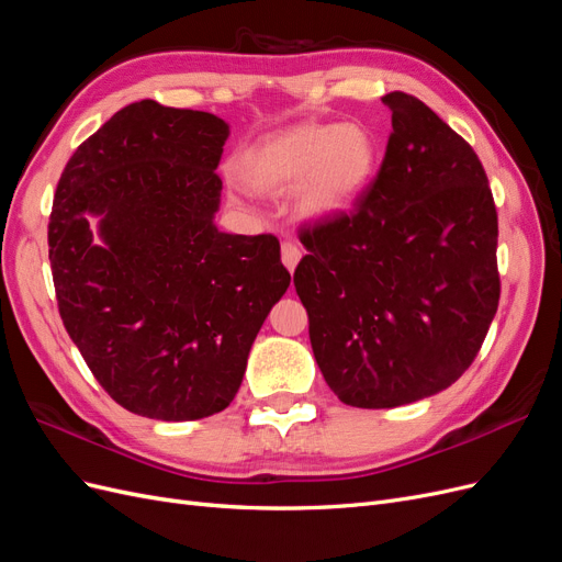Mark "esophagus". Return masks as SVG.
<instances>
[{"label": "esophagus", "instance_id": "esophagus-1", "mask_svg": "<svg viewBox=\"0 0 562 562\" xmlns=\"http://www.w3.org/2000/svg\"><path fill=\"white\" fill-rule=\"evenodd\" d=\"M300 258H302V250H300V246L295 241H283L281 244V260H283L288 271H295Z\"/></svg>", "mask_w": 562, "mask_h": 562}]
</instances>
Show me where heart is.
<instances>
[{
  "instance_id": "b5f03b06",
  "label": "heart",
  "mask_w": 562,
  "mask_h": 562,
  "mask_svg": "<svg viewBox=\"0 0 562 562\" xmlns=\"http://www.w3.org/2000/svg\"><path fill=\"white\" fill-rule=\"evenodd\" d=\"M378 138L359 122H304L252 145L239 176L252 190L285 192L297 187L304 213L349 211L378 168Z\"/></svg>"
}]
</instances>
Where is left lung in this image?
Instances as JSON below:
<instances>
[{
  "label": "left lung",
  "instance_id": "8db88e82",
  "mask_svg": "<svg viewBox=\"0 0 562 562\" xmlns=\"http://www.w3.org/2000/svg\"><path fill=\"white\" fill-rule=\"evenodd\" d=\"M391 135L353 203L300 229L295 291L337 398L396 407L464 375L499 304L497 209L471 145L415 95L386 93Z\"/></svg>",
  "mask_w": 562,
  "mask_h": 562
}]
</instances>
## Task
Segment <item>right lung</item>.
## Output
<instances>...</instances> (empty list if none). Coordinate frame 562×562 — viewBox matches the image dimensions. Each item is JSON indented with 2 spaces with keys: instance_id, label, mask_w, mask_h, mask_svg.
I'll list each match as a JSON object with an SVG mask.
<instances>
[{
  "instance_id": "add662e5",
  "label": "right lung",
  "mask_w": 562,
  "mask_h": 562,
  "mask_svg": "<svg viewBox=\"0 0 562 562\" xmlns=\"http://www.w3.org/2000/svg\"><path fill=\"white\" fill-rule=\"evenodd\" d=\"M227 135L211 112L140 100L83 140L58 180L48 260L63 326L98 384L149 419L225 411L291 285L277 236L213 223Z\"/></svg>"
}]
</instances>
